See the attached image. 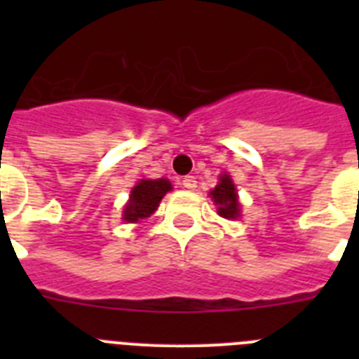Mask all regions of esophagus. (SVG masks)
<instances>
[{"label":"esophagus","instance_id":"1","mask_svg":"<svg viewBox=\"0 0 359 359\" xmlns=\"http://www.w3.org/2000/svg\"><path fill=\"white\" fill-rule=\"evenodd\" d=\"M182 185L185 187V189H189V190H194L196 187H198V182H196L194 176H185L182 180Z\"/></svg>","mask_w":359,"mask_h":359}]
</instances>
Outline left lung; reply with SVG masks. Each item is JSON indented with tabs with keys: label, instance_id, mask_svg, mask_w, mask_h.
<instances>
[{
	"label": "left lung",
	"instance_id": "1",
	"mask_svg": "<svg viewBox=\"0 0 359 359\" xmlns=\"http://www.w3.org/2000/svg\"><path fill=\"white\" fill-rule=\"evenodd\" d=\"M212 201L217 205V214L224 219H237L241 215L239 198H237V190L231 177L228 174L219 176V183L215 189L210 192Z\"/></svg>",
	"mask_w": 359,
	"mask_h": 359
}]
</instances>
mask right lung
<instances>
[{
    "instance_id": "add662e5",
    "label": "right lung",
    "mask_w": 359,
    "mask_h": 359,
    "mask_svg": "<svg viewBox=\"0 0 359 359\" xmlns=\"http://www.w3.org/2000/svg\"><path fill=\"white\" fill-rule=\"evenodd\" d=\"M172 190L169 180L160 177V180H140L133 187L129 194L128 205L123 207V221L128 223H138L142 219L154 214L163 196Z\"/></svg>"
}]
</instances>
